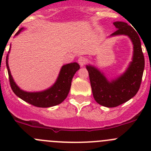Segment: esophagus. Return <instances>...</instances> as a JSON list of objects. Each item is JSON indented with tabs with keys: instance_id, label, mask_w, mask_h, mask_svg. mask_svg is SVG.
<instances>
[{
	"instance_id": "esophagus-1",
	"label": "esophagus",
	"mask_w": 151,
	"mask_h": 151,
	"mask_svg": "<svg viewBox=\"0 0 151 151\" xmlns=\"http://www.w3.org/2000/svg\"><path fill=\"white\" fill-rule=\"evenodd\" d=\"M87 59L84 57H80L78 59V63L81 67H84L86 64H87Z\"/></svg>"
}]
</instances>
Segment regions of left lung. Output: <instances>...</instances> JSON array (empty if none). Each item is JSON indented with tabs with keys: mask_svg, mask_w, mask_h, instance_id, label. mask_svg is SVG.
<instances>
[{
	"mask_svg": "<svg viewBox=\"0 0 151 151\" xmlns=\"http://www.w3.org/2000/svg\"><path fill=\"white\" fill-rule=\"evenodd\" d=\"M116 31L110 36L127 35L133 44V59L128 68L119 78L109 81L101 71L87 65L93 97L96 102L107 107H115L132 99L139 91L145 68L141 41L136 30L127 23H113Z\"/></svg>",
	"mask_w": 151,
	"mask_h": 151,
	"instance_id": "obj_1",
	"label": "left lung"
}]
</instances>
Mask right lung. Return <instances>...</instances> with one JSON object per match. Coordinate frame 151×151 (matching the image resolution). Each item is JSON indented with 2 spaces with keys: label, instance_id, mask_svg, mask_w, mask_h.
I'll list each match as a JSON object with an SVG mask.
<instances>
[{
  "label": "right lung",
  "instance_id": "1",
  "mask_svg": "<svg viewBox=\"0 0 151 151\" xmlns=\"http://www.w3.org/2000/svg\"><path fill=\"white\" fill-rule=\"evenodd\" d=\"M23 29L24 28L20 29L15 35H18ZM6 63L10 86L14 93L26 102L38 107H50L61 104L67 98L71 87L72 79L80 68L79 64L76 62L65 64L61 67L56 81L51 87L44 91L30 93L21 90L14 81L8 65V55Z\"/></svg>",
  "mask_w": 151,
  "mask_h": 151
}]
</instances>
